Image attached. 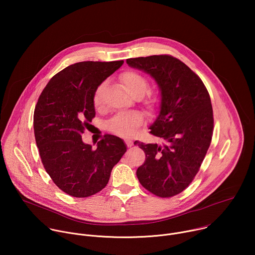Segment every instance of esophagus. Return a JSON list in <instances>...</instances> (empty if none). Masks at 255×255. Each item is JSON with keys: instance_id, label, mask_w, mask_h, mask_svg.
Returning a JSON list of instances; mask_svg holds the SVG:
<instances>
[{"instance_id": "esophagus-1", "label": "esophagus", "mask_w": 255, "mask_h": 255, "mask_svg": "<svg viewBox=\"0 0 255 255\" xmlns=\"http://www.w3.org/2000/svg\"><path fill=\"white\" fill-rule=\"evenodd\" d=\"M126 144H127L128 147H131L132 145H133V142L131 140H126Z\"/></svg>"}]
</instances>
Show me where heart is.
I'll return each instance as SVG.
<instances>
[{"label":"heart","mask_w":255,"mask_h":255,"mask_svg":"<svg viewBox=\"0 0 255 255\" xmlns=\"http://www.w3.org/2000/svg\"><path fill=\"white\" fill-rule=\"evenodd\" d=\"M121 82L125 90L134 98H140L146 93L149 83L146 77L135 70L125 71L121 76ZM106 83H102L94 94V106L97 110H102L104 107V90ZM143 104L149 111H153L158 105V98L153 93H148L143 99ZM144 120L141 112L132 111L119 113L108 122L107 127L111 132L120 136H132L136 133Z\"/></svg>","instance_id":"b5f03b06"}]
</instances>
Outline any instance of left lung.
Wrapping results in <instances>:
<instances>
[{
	"instance_id": "1",
	"label": "left lung",
	"mask_w": 255,
	"mask_h": 255,
	"mask_svg": "<svg viewBox=\"0 0 255 255\" xmlns=\"http://www.w3.org/2000/svg\"><path fill=\"white\" fill-rule=\"evenodd\" d=\"M126 62L150 75L160 91V111L150 133L162 142H134L146 155L137 168V177L153 195L173 197L190 186L211 144L214 118L210 95L195 72L171 55Z\"/></svg>"
}]
</instances>
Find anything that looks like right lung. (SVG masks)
Returning <instances> with one entry per match:
<instances>
[{
  "instance_id": "obj_1",
  "label": "right lung",
  "mask_w": 255,
  "mask_h": 255,
  "mask_svg": "<svg viewBox=\"0 0 255 255\" xmlns=\"http://www.w3.org/2000/svg\"><path fill=\"white\" fill-rule=\"evenodd\" d=\"M123 63L71 64L49 81L36 104L33 126L41 161L53 183L71 197L87 198L102 191L127 150L114 135H105L97 148L82 140L96 115L97 88Z\"/></svg>"
}]
</instances>
